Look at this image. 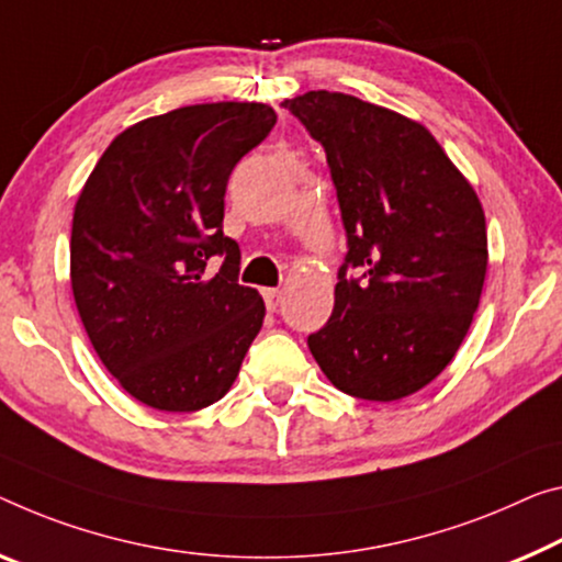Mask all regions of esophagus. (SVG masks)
I'll use <instances>...</instances> for the list:
<instances>
[{"mask_svg":"<svg viewBox=\"0 0 562 562\" xmlns=\"http://www.w3.org/2000/svg\"><path fill=\"white\" fill-rule=\"evenodd\" d=\"M263 301L269 311H276L281 306V291L279 289H263Z\"/></svg>","mask_w":562,"mask_h":562,"instance_id":"1","label":"esophagus"}]
</instances>
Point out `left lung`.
Here are the masks:
<instances>
[{
  "label": "left lung",
  "mask_w": 562,
  "mask_h": 562,
  "mask_svg": "<svg viewBox=\"0 0 562 562\" xmlns=\"http://www.w3.org/2000/svg\"><path fill=\"white\" fill-rule=\"evenodd\" d=\"M324 145L349 254L308 349L344 394L394 402L442 374L487 273L485 211L425 125L353 94L283 100ZM359 268L361 280H347Z\"/></svg>",
  "instance_id": "left-lung-1"
}]
</instances>
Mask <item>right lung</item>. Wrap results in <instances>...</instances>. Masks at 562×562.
<instances>
[{
    "instance_id": "right-lung-1",
    "label": "right lung",
    "mask_w": 562,
    "mask_h": 562,
    "mask_svg": "<svg viewBox=\"0 0 562 562\" xmlns=\"http://www.w3.org/2000/svg\"><path fill=\"white\" fill-rule=\"evenodd\" d=\"M276 125L263 102H203L120 133L75 203L70 279L105 369L137 402L195 412L218 402L261 331V293L238 283L223 236L231 170ZM226 255L218 274L204 273Z\"/></svg>"
}]
</instances>
